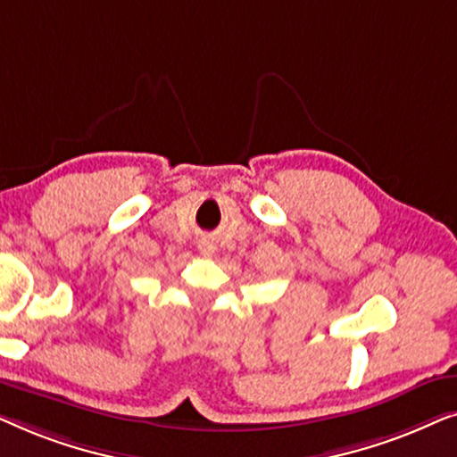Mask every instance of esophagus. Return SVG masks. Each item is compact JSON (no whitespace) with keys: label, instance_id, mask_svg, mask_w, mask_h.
I'll list each match as a JSON object with an SVG mask.
<instances>
[{"label":"esophagus","instance_id":"1","mask_svg":"<svg viewBox=\"0 0 457 457\" xmlns=\"http://www.w3.org/2000/svg\"><path fill=\"white\" fill-rule=\"evenodd\" d=\"M197 249H199V253H202V255H212V253H214V243H212L210 239H202V241H199V245H197Z\"/></svg>","mask_w":457,"mask_h":457}]
</instances>
